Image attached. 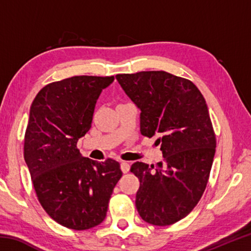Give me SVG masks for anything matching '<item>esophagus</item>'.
I'll list each match as a JSON object with an SVG mask.
<instances>
[{"label":"esophagus","mask_w":251,"mask_h":251,"mask_svg":"<svg viewBox=\"0 0 251 251\" xmlns=\"http://www.w3.org/2000/svg\"><path fill=\"white\" fill-rule=\"evenodd\" d=\"M129 164L127 163V161H122L121 163V169H122V172L123 173H127L129 171Z\"/></svg>","instance_id":"34e87169"}]
</instances>
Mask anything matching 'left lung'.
<instances>
[{
    "label": "left lung",
    "instance_id": "8db88e82",
    "mask_svg": "<svg viewBox=\"0 0 251 251\" xmlns=\"http://www.w3.org/2000/svg\"><path fill=\"white\" fill-rule=\"evenodd\" d=\"M116 79L141 110V133L158 136L164 160L136 161L141 181L136 208L146 223L167 226L185 218L205 192L216 151L206 100L196 85L164 71L118 74Z\"/></svg>",
    "mask_w": 251,
    "mask_h": 251
}]
</instances>
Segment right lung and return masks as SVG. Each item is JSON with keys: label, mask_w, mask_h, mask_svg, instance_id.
I'll use <instances>...</instances> for the list:
<instances>
[{"label": "right lung", "mask_w": 251, "mask_h": 251, "mask_svg": "<svg viewBox=\"0 0 251 251\" xmlns=\"http://www.w3.org/2000/svg\"><path fill=\"white\" fill-rule=\"evenodd\" d=\"M114 76H73L46 85L34 99L24 137V159L39 201L50 218L85 230L106 217L122 177L120 163L86 158L76 148L91 128L100 93Z\"/></svg>", "instance_id": "obj_1"}]
</instances>
